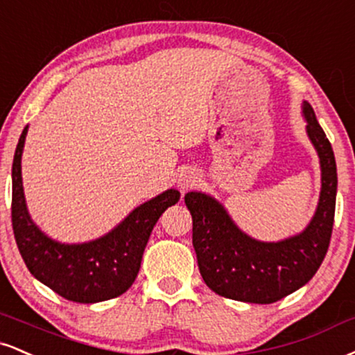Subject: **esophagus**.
Instances as JSON below:
<instances>
[{"label":"esophagus","instance_id":"esophagus-1","mask_svg":"<svg viewBox=\"0 0 355 355\" xmlns=\"http://www.w3.org/2000/svg\"><path fill=\"white\" fill-rule=\"evenodd\" d=\"M196 183H198V178H196V175L193 172H183L180 173V177H178V187H180L183 191L195 189Z\"/></svg>","mask_w":355,"mask_h":355}]
</instances>
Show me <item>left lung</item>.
<instances>
[{
  "mask_svg": "<svg viewBox=\"0 0 355 355\" xmlns=\"http://www.w3.org/2000/svg\"><path fill=\"white\" fill-rule=\"evenodd\" d=\"M304 115L307 135L319 153L322 168L321 198L304 233L279 243L256 241L234 226L216 200L196 191L185 195L193 220L191 236L200 275L220 296L271 304L304 286L326 258L336 213V159L307 102Z\"/></svg>",
  "mask_w": 355,
  "mask_h": 355,
  "instance_id": "left-lung-1",
  "label": "left lung"
}]
</instances>
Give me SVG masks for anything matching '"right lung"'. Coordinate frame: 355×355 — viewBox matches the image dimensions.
<instances>
[{
  "mask_svg": "<svg viewBox=\"0 0 355 355\" xmlns=\"http://www.w3.org/2000/svg\"><path fill=\"white\" fill-rule=\"evenodd\" d=\"M28 127L19 137L12 160L11 221L18 250L31 275L72 302H101L121 296L140 270L148 236L166 208L180 200V191L166 190L140 205L117 228L101 240L84 245H59L42 234L29 218L21 182V153Z\"/></svg>",
  "mask_w": 355,
  "mask_h": 355,
  "instance_id": "1",
  "label": "right lung"
}]
</instances>
